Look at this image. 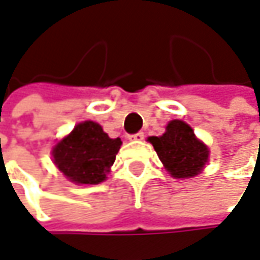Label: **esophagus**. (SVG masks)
<instances>
[{"instance_id":"obj_1","label":"esophagus","mask_w":260,"mask_h":260,"mask_svg":"<svg viewBox=\"0 0 260 260\" xmlns=\"http://www.w3.org/2000/svg\"><path fill=\"white\" fill-rule=\"evenodd\" d=\"M131 141H141L144 138V134L143 132H137V134H132V135H128Z\"/></svg>"}]
</instances>
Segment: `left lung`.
<instances>
[{
    "label": "left lung",
    "mask_w": 260,
    "mask_h": 260,
    "mask_svg": "<svg viewBox=\"0 0 260 260\" xmlns=\"http://www.w3.org/2000/svg\"><path fill=\"white\" fill-rule=\"evenodd\" d=\"M168 174L174 178L198 176L208 162L210 150L183 120H171L165 134L149 137Z\"/></svg>",
    "instance_id": "left-lung-1"
}]
</instances>
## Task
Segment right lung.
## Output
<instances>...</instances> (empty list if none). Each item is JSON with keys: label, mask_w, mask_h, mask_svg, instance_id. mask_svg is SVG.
Listing matches in <instances>:
<instances>
[{"label": "right lung", "mask_w": 260, "mask_h": 260, "mask_svg": "<svg viewBox=\"0 0 260 260\" xmlns=\"http://www.w3.org/2000/svg\"><path fill=\"white\" fill-rule=\"evenodd\" d=\"M122 146L120 138H110L101 125L86 120L53 147V162L60 173L77 184L104 181Z\"/></svg>", "instance_id": "add662e5"}]
</instances>
